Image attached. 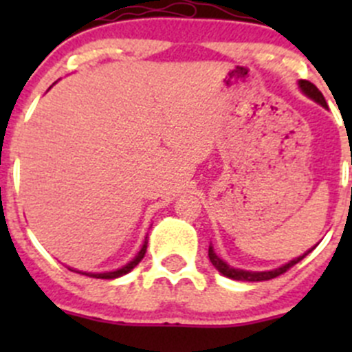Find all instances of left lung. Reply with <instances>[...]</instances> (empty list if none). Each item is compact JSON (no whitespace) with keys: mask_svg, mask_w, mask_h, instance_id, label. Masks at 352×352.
Masks as SVG:
<instances>
[{"mask_svg":"<svg viewBox=\"0 0 352 352\" xmlns=\"http://www.w3.org/2000/svg\"><path fill=\"white\" fill-rule=\"evenodd\" d=\"M298 87H300V90L303 91V95H307L308 98H311V100L317 102L318 105H322L324 109H327V102H325L324 95H322V91L318 90V88L315 87L314 83H310V81H307V80H300V81H298ZM351 163H352V158H351ZM315 247H317V245H315ZM314 248H308V250L305 252L303 255H300V257H296V258H293V261L286 262V264H283L281 267L271 269V271H245V269L232 267V265L226 264L223 258H219L218 255H216L212 245H209L208 255H209V261H211V264L214 265L216 271H218L219 274L226 276V278H230V279H235V281H252V283H255V281H269V279L278 278V276L285 274L287 269H291L294 264H298L301 258L307 257V255L310 254Z\"/></svg>","mask_w":352,"mask_h":352,"instance_id":"8db88e82","label":"left lung"}]
</instances>
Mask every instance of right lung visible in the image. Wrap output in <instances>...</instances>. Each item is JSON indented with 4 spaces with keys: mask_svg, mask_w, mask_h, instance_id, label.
Instances as JSON below:
<instances>
[{
    "mask_svg": "<svg viewBox=\"0 0 352 352\" xmlns=\"http://www.w3.org/2000/svg\"><path fill=\"white\" fill-rule=\"evenodd\" d=\"M146 247H148V236H146V239H144L143 247H141V250L138 252L136 257H134L133 261L127 262L126 265H122V267H120V269H116V271H109V272H83V271H76V269H71V267H69V271L80 272V274L90 276V278H95V279H116V278H120V276H124V274H127V272H131L134 267H136L138 264H140L141 258H143L144 254H146Z\"/></svg>",
    "mask_w": 352,
    "mask_h": 352,
    "instance_id": "add662e5",
    "label": "right lung"
}]
</instances>
